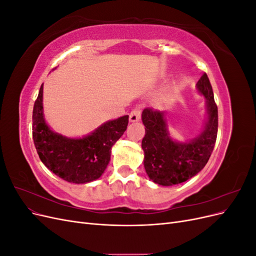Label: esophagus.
<instances>
[{"instance_id":"1","label":"esophagus","mask_w":256,"mask_h":256,"mask_svg":"<svg viewBox=\"0 0 256 256\" xmlns=\"http://www.w3.org/2000/svg\"><path fill=\"white\" fill-rule=\"evenodd\" d=\"M141 111H142L141 106H136L134 109L129 114V120L131 122H138V120H140V116H141Z\"/></svg>"}]
</instances>
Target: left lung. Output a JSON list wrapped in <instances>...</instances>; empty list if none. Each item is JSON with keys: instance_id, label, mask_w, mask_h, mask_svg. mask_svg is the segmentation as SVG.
Instances as JSON below:
<instances>
[{"instance_id": "8db88e82", "label": "left lung", "mask_w": 256, "mask_h": 256, "mask_svg": "<svg viewBox=\"0 0 256 256\" xmlns=\"http://www.w3.org/2000/svg\"><path fill=\"white\" fill-rule=\"evenodd\" d=\"M196 88L207 100V120L202 132L193 140L177 142L170 136L164 111L147 108L142 113L144 168L150 180L158 184L173 186L190 180L202 171L214 150L218 134V108L206 74L198 81Z\"/></svg>"}]
</instances>
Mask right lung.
<instances>
[{
    "instance_id": "obj_1",
    "label": "right lung",
    "mask_w": 256,
    "mask_h": 256,
    "mask_svg": "<svg viewBox=\"0 0 256 256\" xmlns=\"http://www.w3.org/2000/svg\"><path fill=\"white\" fill-rule=\"evenodd\" d=\"M42 88V84L33 109V140L42 162L68 182L98 180L109 164L112 146L127 129L129 116L106 122L83 138H67L54 132L46 122Z\"/></svg>"
}]
</instances>
